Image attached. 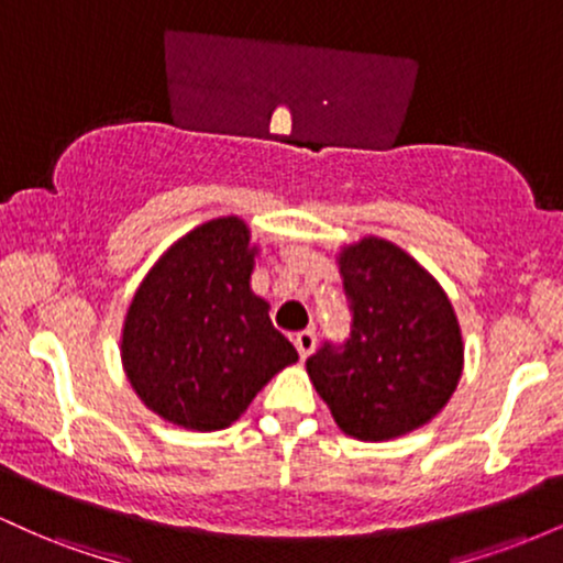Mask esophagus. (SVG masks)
Returning a JSON list of instances; mask_svg holds the SVG:
<instances>
[{"instance_id": "esophagus-1", "label": "esophagus", "mask_w": 563, "mask_h": 563, "mask_svg": "<svg viewBox=\"0 0 563 563\" xmlns=\"http://www.w3.org/2000/svg\"><path fill=\"white\" fill-rule=\"evenodd\" d=\"M294 344H296V349H299V357L307 360L309 354L314 352V344H318V335H314V331H301V333H296Z\"/></svg>"}]
</instances>
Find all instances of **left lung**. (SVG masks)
<instances>
[{
  "label": "left lung",
  "instance_id": "1",
  "mask_svg": "<svg viewBox=\"0 0 563 563\" xmlns=\"http://www.w3.org/2000/svg\"><path fill=\"white\" fill-rule=\"evenodd\" d=\"M352 335L307 360L335 426L386 442L442 412L463 376V333L450 296L423 264L386 238L365 235L335 254Z\"/></svg>",
  "mask_w": 563,
  "mask_h": 563
}]
</instances>
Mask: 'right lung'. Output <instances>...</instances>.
<instances>
[{"label":"right lung","mask_w":563,"mask_h":563,"mask_svg":"<svg viewBox=\"0 0 563 563\" xmlns=\"http://www.w3.org/2000/svg\"><path fill=\"white\" fill-rule=\"evenodd\" d=\"M260 245L230 214L177 238L134 290L121 365L147 410L187 431L228 429L299 360L251 290Z\"/></svg>","instance_id":"right-lung-1"}]
</instances>
